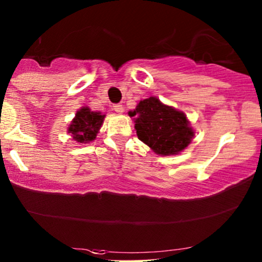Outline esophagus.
<instances>
[{
  "instance_id": "1",
  "label": "esophagus",
  "mask_w": 262,
  "mask_h": 262,
  "mask_svg": "<svg viewBox=\"0 0 262 262\" xmlns=\"http://www.w3.org/2000/svg\"><path fill=\"white\" fill-rule=\"evenodd\" d=\"M113 109H114V112L118 113V114H122V113H124V105L122 104H115L113 106Z\"/></svg>"
}]
</instances>
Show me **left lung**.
Wrapping results in <instances>:
<instances>
[{
	"label": "left lung",
	"instance_id": "obj_1",
	"mask_svg": "<svg viewBox=\"0 0 262 262\" xmlns=\"http://www.w3.org/2000/svg\"><path fill=\"white\" fill-rule=\"evenodd\" d=\"M128 115L134 118L138 138L159 156L179 154L194 137L185 113L164 104L157 97L142 99Z\"/></svg>",
	"mask_w": 262,
	"mask_h": 262
}]
</instances>
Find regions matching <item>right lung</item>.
Masks as SVG:
<instances>
[{"instance_id":"right-lung-1","label":"right lung","mask_w":262,"mask_h":262,"mask_svg":"<svg viewBox=\"0 0 262 262\" xmlns=\"http://www.w3.org/2000/svg\"><path fill=\"white\" fill-rule=\"evenodd\" d=\"M105 115L92 112L89 106H82L76 112L75 118L68 127V134L79 143H89L95 140L103 124Z\"/></svg>"}]
</instances>
